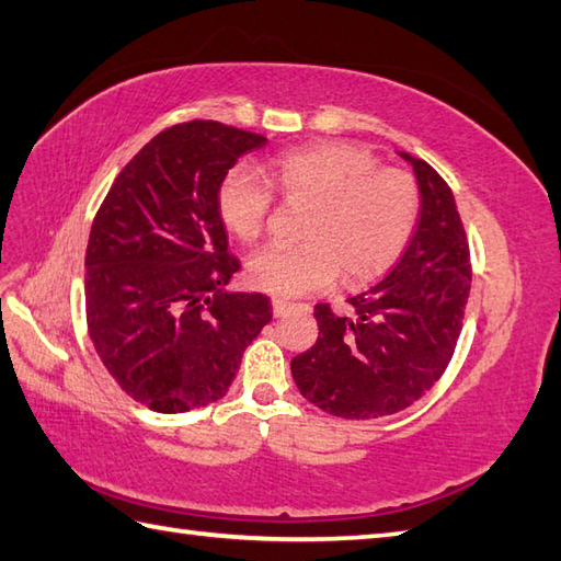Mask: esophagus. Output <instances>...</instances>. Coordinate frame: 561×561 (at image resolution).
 <instances>
[{"mask_svg":"<svg viewBox=\"0 0 561 561\" xmlns=\"http://www.w3.org/2000/svg\"><path fill=\"white\" fill-rule=\"evenodd\" d=\"M294 308V304L291 301H284V299H272V311H274V316H284V313H289Z\"/></svg>","mask_w":561,"mask_h":561,"instance_id":"esophagus-1","label":"esophagus"}]
</instances>
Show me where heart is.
I'll list each match as a JSON object with an SVG mask.
<instances>
[{
  "instance_id": "heart-1",
  "label": "heart",
  "mask_w": 561,
  "mask_h": 561,
  "mask_svg": "<svg viewBox=\"0 0 561 561\" xmlns=\"http://www.w3.org/2000/svg\"><path fill=\"white\" fill-rule=\"evenodd\" d=\"M265 176L284 199L311 205L301 245H267L248 260V282L272 296L320 291L340 270L347 284L376 279L402 255L420 219L414 175L380 165L374 151L354 141L284 151L270 161ZM266 184L245 165L221 178L217 214L236 241H255L265 229L272 211Z\"/></svg>"
}]
</instances>
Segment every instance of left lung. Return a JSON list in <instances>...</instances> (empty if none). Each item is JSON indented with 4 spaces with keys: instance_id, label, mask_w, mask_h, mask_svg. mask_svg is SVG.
Returning a JSON list of instances; mask_svg holds the SVG:
<instances>
[{
    "instance_id": "left-lung-1",
    "label": "left lung",
    "mask_w": 561,
    "mask_h": 561,
    "mask_svg": "<svg viewBox=\"0 0 561 561\" xmlns=\"http://www.w3.org/2000/svg\"><path fill=\"white\" fill-rule=\"evenodd\" d=\"M414 169L422 207L412 241L383 279L350 296V313L316 306L318 340L294 356L301 396L342 420H376L420 400L444 376L470 294V245L448 183Z\"/></svg>"
}]
</instances>
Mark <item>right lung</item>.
<instances>
[{"instance_id":"obj_1","label":"right lung","mask_w":561,"mask_h":561,"mask_svg":"<svg viewBox=\"0 0 561 561\" xmlns=\"http://www.w3.org/2000/svg\"><path fill=\"white\" fill-rule=\"evenodd\" d=\"M265 141L217 121L173 125L117 173L93 217L89 337L115 383L153 412L224 398L272 320L265 294L224 291L241 262L217 214L221 178Z\"/></svg>"}]
</instances>
